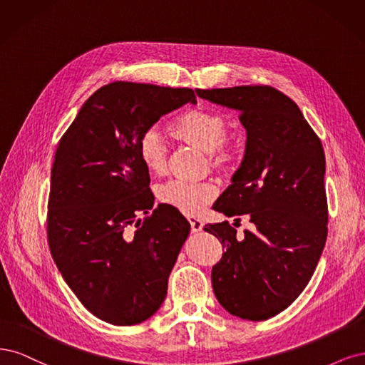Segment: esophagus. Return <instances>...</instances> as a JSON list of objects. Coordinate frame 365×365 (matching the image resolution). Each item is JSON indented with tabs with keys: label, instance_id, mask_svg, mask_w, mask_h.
<instances>
[{
	"label": "esophagus",
	"instance_id": "obj_1",
	"mask_svg": "<svg viewBox=\"0 0 365 365\" xmlns=\"http://www.w3.org/2000/svg\"><path fill=\"white\" fill-rule=\"evenodd\" d=\"M187 221H190L192 232H200V230L203 229V221L200 220V218H197L194 215H190V217H187Z\"/></svg>",
	"mask_w": 365,
	"mask_h": 365
}]
</instances>
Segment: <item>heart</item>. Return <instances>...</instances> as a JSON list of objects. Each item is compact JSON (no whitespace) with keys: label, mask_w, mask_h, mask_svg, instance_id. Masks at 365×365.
<instances>
[{"label":"heart","mask_w":365,"mask_h":365,"mask_svg":"<svg viewBox=\"0 0 365 365\" xmlns=\"http://www.w3.org/2000/svg\"><path fill=\"white\" fill-rule=\"evenodd\" d=\"M170 133L182 143L207 153L210 168L221 175H229L238 168L242 159L241 148L230 143L229 123L225 116L203 108L182 113L170 124ZM138 155L151 174L167 170V147L156 128H148L138 139ZM159 202L183 214H197L215 198V187L210 183H186L171 180L158 187Z\"/></svg>","instance_id":"obj_1"}]
</instances>
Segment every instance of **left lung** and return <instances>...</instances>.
I'll return each instance as SVG.
<instances>
[{
    "mask_svg": "<svg viewBox=\"0 0 365 365\" xmlns=\"http://www.w3.org/2000/svg\"><path fill=\"white\" fill-rule=\"evenodd\" d=\"M200 98L240 112L247 143L241 167L214 209L241 215L206 225L222 245L212 267L220 304L261 322L287 309L308 285L327 237L326 159L320 138L299 106L272 86L195 89Z\"/></svg>",
    "mask_w": 365,
    "mask_h": 365,
    "instance_id": "8db88e82",
    "label": "left lung"
}]
</instances>
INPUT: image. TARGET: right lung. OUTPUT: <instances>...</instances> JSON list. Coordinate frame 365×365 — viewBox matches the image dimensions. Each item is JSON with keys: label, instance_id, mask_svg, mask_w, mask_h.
I'll list each match as a JSON object with an SVG mask.
<instances>
[{"label": "right lung", "instance_id": "add662e5", "mask_svg": "<svg viewBox=\"0 0 365 365\" xmlns=\"http://www.w3.org/2000/svg\"><path fill=\"white\" fill-rule=\"evenodd\" d=\"M190 101L195 96L187 88L113 81L86 100L58 140L48 245L68 287L103 322L138 324L165 300L191 225L168 205L153 209L138 139Z\"/></svg>", "mask_w": 365, "mask_h": 365}]
</instances>
